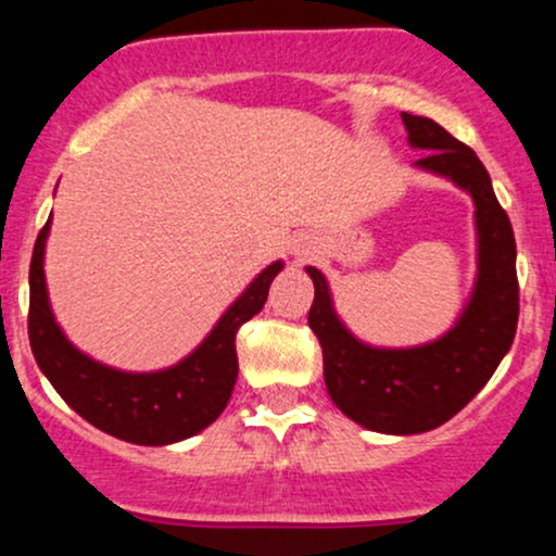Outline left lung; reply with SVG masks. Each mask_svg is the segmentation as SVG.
<instances>
[{"label": "left lung", "instance_id": "1", "mask_svg": "<svg viewBox=\"0 0 556 556\" xmlns=\"http://www.w3.org/2000/svg\"><path fill=\"white\" fill-rule=\"evenodd\" d=\"M413 167L444 177L473 198L476 279L460 316L444 334L410 348H379L358 340L334 311L329 282L316 266L308 324L324 350V381L331 402L368 431L410 437L437 429L486 387L518 329L515 235L476 151L429 117L402 112Z\"/></svg>", "mask_w": 556, "mask_h": 556}]
</instances>
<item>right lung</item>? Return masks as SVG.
Wrapping results in <instances>:
<instances>
[{
  "label": "right lung",
  "mask_w": 556,
  "mask_h": 556,
  "mask_svg": "<svg viewBox=\"0 0 556 556\" xmlns=\"http://www.w3.org/2000/svg\"><path fill=\"white\" fill-rule=\"evenodd\" d=\"M49 229L52 216L38 232L30 258L28 337L38 368L52 381L56 394L96 429L130 444H175L212 426L238 381L235 334L264 308L271 279L285 269V261H271L235 298L201 344L175 366L123 371L75 348L56 324L43 271Z\"/></svg>",
  "instance_id": "right-lung-1"
}]
</instances>
